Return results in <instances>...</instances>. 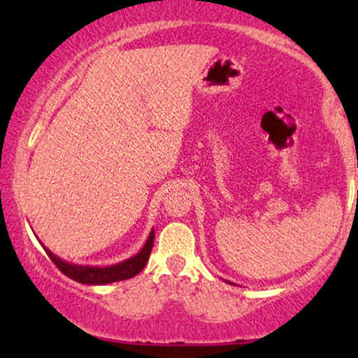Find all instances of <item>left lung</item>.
I'll return each instance as SVG.
<instances>
[{"mask_svg":"<svg viewBox=\"0 0 358 358\" xmlns=\"http://www.w3.org/2000/svg\"><path fill=\"white\" fill-rule=\"evenodd\" d=\"M228 283H231V282H228Z\"/></svg>","mask_w":358,"mask_h":358,"instance_id":"1","label":"left lung"}]
</instances>
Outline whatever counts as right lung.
<instances>
[{"mask_svg": "<svg viewBox=\"0 0 358 358\" xmlns=\"http://www.w3.org/2000/svg\"><path fill=\"white\" fill-rule=\"evenodd\" d=\"M153 243H155V229H151V233L148 234V239H146L145 246L141 248V251L135 254L134 257L125 259L119 264H114V266H106V267H99V266H78V264H70L66 261H63L58 256H55L50 249H45L47 256L52 259V262L60 268V271L65 273L66 277L73 278V280L85 283V285H106V283H112V282H120V280H127V278L135 277L136 273H140L143 271V267L146 266L150 259V252L153 249Z\"/></svg>", "mask_w": 358, "mask_h": 358, "instance_id": "obj_1", "label": "right lung"}]
</instances>
